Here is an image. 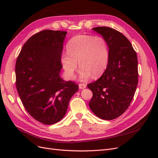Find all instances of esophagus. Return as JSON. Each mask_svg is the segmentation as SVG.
I'll return each instance as SVG.
<instances>
[{"label":"esophagus","instance_id":"34e87169","mask_svg":"<svg viewBox=\"0 0 158 158\" xmlns=\"http://www.w3.org/2000/svg\"><path fill=\"white\" fill-rule=\"evenodd\" d=\"M86 87V84H79V88L80 89H84Z\"/></svg>","mask_w":158,"mask_h":158}]
</instances>
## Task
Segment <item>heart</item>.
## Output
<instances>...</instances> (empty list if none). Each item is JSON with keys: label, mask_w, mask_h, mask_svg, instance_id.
I'll use <instances>...</instances> for the list:
<instances>
[{"label": "heart", "mask_w": 158, "mask_h": 158, "mask_svg": "<svg viewBox=\"0 0 158 158\" xmlns=\"http://www.w3.org/2000/svg\"><path fill=\"white\" fill-rule=\"evenodd\" d=\"M67 53L61 56V64L66 75L70 79L80 67V78L86 80L98 77L106 70L109 60V49L106 41L99 36L88 35H76L66 45Z\"/></svg>", "instance_id": "obj_1"}]
</instances>
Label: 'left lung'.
<instances>
[{
	"label": "left lung",
	"mask_w": 158,
	"mask_h": 158,
	"mask_svg": "<svg viewBox=\"0 0 158 158\" xmlns=\"http://www.w3.org/2000/svg\"><path fill=\"white\" fill-rule=\"evenodd\" d=\"M109 47L106 70L98 80L87 85L93 96L89 108L104 120L121 116L130 106L138 82L136 52L121 32L109 27H96Z\"/></svg>",
	"instance_id": "obj_1"
}]
</instances>
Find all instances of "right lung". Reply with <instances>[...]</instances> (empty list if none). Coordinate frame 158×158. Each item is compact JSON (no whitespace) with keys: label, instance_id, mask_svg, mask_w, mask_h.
Here are the masks:
<instances>
[{"label":"right lung","instance_id":"right-lung-1","mask_svg":"<svg viewBox=\"0 0 158 158\" xmlns=\"http://www.w3.org/2000/svg\"><path fill=\"white\" fill-rule=\"evenodd\" d=\"M66 33L45 30L35 33L23 45L16 62V85L23 106L45 125L64 117L70 98L78 90V84L60 77Z\"/></svg>","mask_w":158,"mask_h":158}]
</instances>
